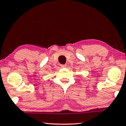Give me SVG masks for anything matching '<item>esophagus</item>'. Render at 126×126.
<instances>
[{
	"label": "esophagus",
	"mask_w": 126,
	"mask_h": 126,
	"mask_svg": "<svg viewBox=\"0 0 126 126\" xmlns=\"http://www.w3.org/2000/svg\"><path fill=\"white\" fill-rule=\"evenodd\" d=\"M61 66L62 67H66V65H61Z\"/></svg>",
	"instance_id": "1"
}]
</instances>
